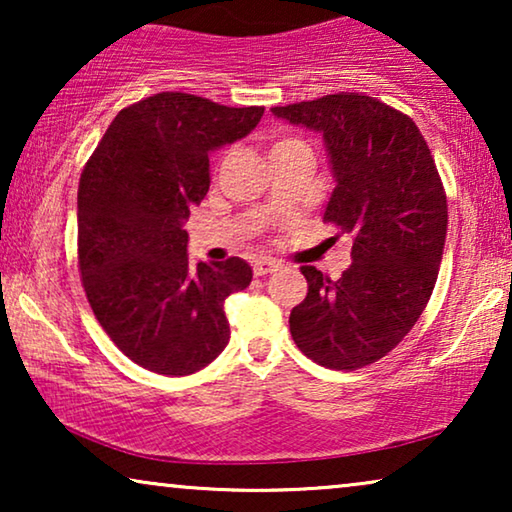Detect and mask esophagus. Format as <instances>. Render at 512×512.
<instances>
[{
	"instance_id": "esophagus-1",
	"label": "esophagus",
	"mask_w": 512,
	"mask_h": 512,
	"mask_svg": "<svg viewBox=\"0 0 512 512\" xmlns=\"http://www.w3.org/2000/svg\"><path fill=\"white\" fill-rule=\"evenodd\" d=\"M277 268H279V263L270 261V258H258V261L254 263V272H256V277H265V275H270V272H275Z\"/></svg>"
}]
</instances>
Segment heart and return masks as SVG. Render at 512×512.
<instances>
[{"mask_svg": "<svg viewBox=\"0 0 512 512\" xmlns=\"http://www.w3.org/2000/svg\"><path fill=\"white\" fill-rule=\"evenodd\" d=\"M293 144H300V142H296V139H277V142L272 144L270 153H275V151H282V149H289V146H293Z\"/></svg>", "mask_w": 512, "mask_h": 512, "instance_id": "heart-1", "label": "heart"}]
</instances>
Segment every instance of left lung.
<instances>
[{"instance_id":"obj_1","label":"left lung","mask_w":512,"mask_h":512,"mask_svg":"<svg viewBox=\"0 0 512 512\" xmlns=\"http://www.w3.org/2000/svg\"><path fill=\"white\" fill-rule=\"evenodd\" d=\"M270 111L324 137L335 181L324 221L354 235L340 279L300 268L307 296L291 310L293 342L324 368H363L429 303L447 235L443 181L412 118L375 97L338 93Z\"/></svg>"}]
</instances>
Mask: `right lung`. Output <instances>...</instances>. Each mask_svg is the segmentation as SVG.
Segmentation results:
<instances>
[{"mask_svg": "<svg viewBox=\"0 0 512 512\" xmlns=\"http://www.w3.org/2000/svg\"><path fill=\"white\" fill-rule=\"evenodd\" d=\"M263 107L158 93L118 111L79 181V268L114 345L151 373L191 375L230 340L223 303L249 263H188L184 223L209 191V153L247 137Z\"/></svg>", "mask_w": 512, "mask_h": 512, "instance_id": "obj_1", "label": "right lung"}]
</instances>
